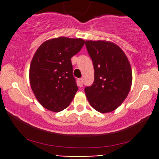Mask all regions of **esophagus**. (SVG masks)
<instances>
[{
	"label": "esophagus",
	"mask_w": 159,
	"mask_h": 159,
	"mask_svg": "<svg viewBox=\"0 0 159 159\" xmlns=\"http://www.w3.org/2000/svg\"><path fill=\"white\" fill-rule=\"evenodd\" d=\"M84 82H83V78H78V85L80 87H83Z\"/></svg>",
	"instance_id": "34e87169"
}]
</instances>
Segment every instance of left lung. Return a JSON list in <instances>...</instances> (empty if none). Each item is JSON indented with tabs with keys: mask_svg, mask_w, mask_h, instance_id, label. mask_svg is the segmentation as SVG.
<instances>
[{
	"mask_svg": "<svg viewBox=\"0 0 159 159\" xmlns=\"http://www.w3.org/2000/svg\"><path fill=\"white\" fill-rule=\"evenodd\" d=\"M85 45L95 71L93 84L84 89L86 96L95 110L111 112L123 102L130 90V63L123 51L111 42L87 40Z\"/></svg>",
	"mask_w": 159,
	"mask_h": 159,
	"instance_id": "left-lung-1",
	"label": "left lung"
}]
</instances>
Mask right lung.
<instances>
[{
  "mask_svg": "<svg viewBox=\"0 0 159 159\" xmlns=\"http://www.w3.org/2000/svg\"><path fill=\"white\" fill-rule=\"evenodd\" d=\"M84 45L82 39L58 37L38 48L30 66V84L45 108L60 112L69 106L78 91L71 58Z\"/></svg>",
  "mask_w": 159,
  "mask_h": 159,
  "instance_id": "right-lung-1",
  "label": "right lung"
}]
</instances>
